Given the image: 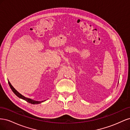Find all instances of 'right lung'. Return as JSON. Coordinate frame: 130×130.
I'll list each match as a JSON object with an SVG mask.
<instances>
[{
    "instance_id": "obj_1",
    "label": "right lung",
    "mask_w": 130,
    "mask_h": 130,
    "mask_svg": "<svg viewBox=\"0 0 130 130\" xmlns=\"http://www.w3.org/2000/svg\"><path fill=\"white\" fill-rule=\"evenodd\" d=\"M9 86L11 88V89H12V92L16 95L18 97H19V98H21V99L24 100L25 101H26L27 102H28L29 103H30V104H40L41 103H42V102L44 101H35V100H31V99H29V98H25V96H23L22 94H21L19 93H18L16 90H15L12 86L11 85V84H10V82L9 81Z\"/></svg>"
}]
</instances>
